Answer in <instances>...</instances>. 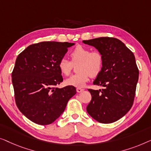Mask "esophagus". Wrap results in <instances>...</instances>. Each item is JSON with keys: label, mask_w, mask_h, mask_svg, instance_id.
<instances>
[{"label": "esophagus", "mask_w": 151, "mask_h": 151, "mask_svg": "<svg viewBox=\"0 0 151 151\" xmlns=\"http://www.w3.org/2000/svg\"><path fill=\"white\" fill-rule=\"evenodd\" d=\"M83 90H84L83 89H82V88H76V92H78V93H81V92H82L83 91Z\"/></svg>", "instance_id": "esophagus-1"}]
</instances>
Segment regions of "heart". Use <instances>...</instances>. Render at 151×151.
Returning <instances> with one entry per match:
<instances>
[{
    "label": "heart",
    "mask_w": 151,
    "mask_h": 151,
    "mask_svg": "<svg viewBox=\"0 0 151 151\" xmlns=\"http://www.w3.org/2000/svg\"><path fill=\"white\" fill-rule=\"evenodd\" d=\"M71 61L61 58L59 61V70L68 76L73 69V63L76 64L78 73L65 80V84L76 88H83L89 81L90 76L95 77L101 73L103 65V57L99 51H93L82 46H77L70 52Z\"/></svg>",
    "instance_id": "1"
}]
</instances>
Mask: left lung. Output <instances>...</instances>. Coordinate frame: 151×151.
<instances>
[{
	"mask_svg": "<svg viewBox=\"0 0 151 151\" xmlns=\"http://www.w3.org/2000/svg\"><path fill=\"white\" fill-rule=\"evenodd\" d=\"M83 42L94 46L103 57V69L93 84L104 88L89 89L92 100L87 111L101 123L116 122L130 110L134 101L139 76L134 55L114 37H99Z\"/></svg>",
	"mask_w": 151,
	"mask_h": 151,
	"instance_id": "obj_1",
	"label": "left lung"
}]
</instances>
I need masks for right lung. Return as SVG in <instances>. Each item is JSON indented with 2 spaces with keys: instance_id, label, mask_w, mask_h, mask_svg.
Masks as SVG:
<instances>
[{
  "instance_id": "add662e5",
  "label": "right lung",
  "mask_w": 151,
  "mask_h": 151,
  "mask_svg": "<svg viewBox=\"0 0 151 151\" xmlns=\"http://www.w3.org/2000/svg\"><path fill=\"white\" fill-rule=\"evenodd\" d=\"M74 44L40 42L29 46L17 57L12 74L16 105L23 115L36 124L53 122L76 94L74 86L56 88L63 81L59 61Z\"/></svg>"
}]
</instances>
